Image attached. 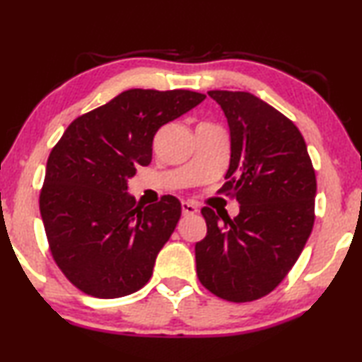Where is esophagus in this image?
Wrapping results in <instances>:
<instances>
[{"instance_id": "34e87169", "label": "esophagus", "mask_w": 362, "mask_h": 362, "mask_svg": "<svg viewBox=\"0 0 362 362\" xmlns=\"http://www.w3.org/2000/svg\"><path fill=\"white\" fill-rule=\"evenodd\" d=\"M197 211H198L197 206L193 205V203H190V202H182V213H183V216L195 215Z\"/></svg>"}]
</instances>
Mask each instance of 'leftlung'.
Segmentation results:
<instances>
[{"label":"left lung","instance_id":"1","mask_svg":"<svg viewBox=\"0 0 362 362\" xmlns=\"http://www.w3.org/2000/svg\"><path fill=\"white\" fill-rule=\"evenodd\" d=\"M231 131L220 193L236 198V218L202 208L206 236L195 244L197 276L228 302L271 293L302 254L315 223L317 179L297 126L247 91L211 90Z\"/></svg>","mask_w":362,"mask_h":362}]
</instances>
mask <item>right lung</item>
Here are the masks:
<instances>
[{
  "label": "right lung",
  "instance_id": "obj_1",
  "mask_svg": "<svg viewBox=\"0 0 362 362\" xmlns=\"http://www.w3.org/2000/svg\"><path fill=\"white\" fill-rule=\"evenodd\" d=\"M203 100L190 90H126L74 119L52 147L40 216L55 264L83 293L118 298L149 282L182 206L164 195L139 208L126 180L151 164L157 129Z\"/></svg>",
  "mask_w": 362,
  "mask_h": 362
}]
</instances>
